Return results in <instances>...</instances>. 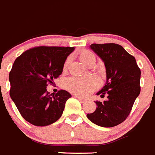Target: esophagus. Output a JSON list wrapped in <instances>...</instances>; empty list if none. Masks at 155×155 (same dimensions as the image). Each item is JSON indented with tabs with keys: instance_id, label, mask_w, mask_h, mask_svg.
I'll use <instances>...</instances> for the list:
<instances>
[{
	"instance_id": "1",
	"label": "esophagus",
	"mask_w": 155,
	"mask_h": 155,
	"mask_svg": "<svg viewBox=\"0 0 155 155\" xmlns=\"http://www.w3.org/2000/svg\"><path fill=\"white\" fill-rule=\"evenodd\" d=\"M76 97H77L78 99H79V101H80L82 102V103H84V102L87 101V100H85V99H83V97H79V96H75Z\"/></svg>"
}]
</instances>
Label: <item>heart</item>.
Masks as SVG:
<instances>
[{
  "label": "heart",
  "mask_w": 155,
  "mask_h": 155,
  "mask_svg": "<svg viewBox=\"0 0 155 155\" xmlns=\"http://www.w3.org/2000/svg\"><path fill=\"white\" fill-rule=\"evenodd\" d=\"M79 59L83 62L89 64L92 61H95V56L90 51L84 50L79 52ZM69 58L65 60L64 63V70L66 69L69 64ZM100 86V81L97 77L94 76H87V77H80V76H72L68 78L64 82V87L69 92L76 94L77 96L86 97L91 94Z\"/></svg>",
  "instance_id": "heart-1"
}]
</instances>
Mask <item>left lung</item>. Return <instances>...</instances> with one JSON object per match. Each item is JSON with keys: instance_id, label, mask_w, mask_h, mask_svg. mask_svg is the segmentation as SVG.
I'll return each instance as SVG.
<instances>
[{"instance_id": "obj_1", "label": "left lung", "mask_w": 155, "mask_h": 155, "mask_svg": "<svg viewBox=\"0 0 155 155\" xmlns=\"http://www.w3.org/2000/svg\"><path fill=\"white\" fill-rule=\"evenodd\" d=\"M91 48L104 62L107 81L97 94H106L107 100L95 101L96 110L87 116L97 126L113 127L126 120L139 96L140 69L135 58L119 44H93Z\"/></svg>"}]
</instances>
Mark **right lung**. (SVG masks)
I'll list each match as a JSON object with an SVG mask.
<instances>
[{"label":"right lung","mask_w":155,"mask_h":155,"mask_svg":"<svg viewBox=\"0 0 155 155\" xmlns=\"http://www.w3.org/2000/svg\"><path fill=\"white\" fill-rule=\"evenodd\" d=\"M74 49L39 46L15 59L9 73L10 96L21 116L31 124L48 126L62 115L71 94L60 90L51 96L47 87L54 84V80L61 75L64 61Z\"/></svg>","instance_id":"add662e5"}]
</instances>
